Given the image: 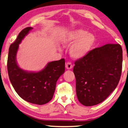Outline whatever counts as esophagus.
Segmentation results:
<instances>
[{
  "label": "esophagus",
  "mask_w": 128,
  "mask_h": 128,
  "mask_svg": "<svg viewBox=\"0 0 128 128\" xmlns=\"http://www.w3.org/2000/svg\"><path fill=\"white\" fill-rule=\"evenodd\" d=\"M66 68L67 70L72 69V68H73V66H72V64H71V62H66Z\"/></svg>",
  "instance_id": "1"
}]
</instances>
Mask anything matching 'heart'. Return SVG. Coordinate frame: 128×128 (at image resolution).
Returning a JSON list of instances; mask_svg holds the SVG:
<instances>
[{
  "mask_svg": "<svg viewBox=\"0 0 128 128\" xmlns=\"http://www.w3.org/2000/svg\"><path fill=\"white\" fill-rule=\"evenodd\" d=\"M95 40L94 35L81 28L70 30L61 39L64 46L73 44L70 50V54L74 59L82 58L87 55L93 46Z\"/></svg>",
  "mask_w": 128,
  "mask_h": 128,
  "instance_id": "heart-1",
  "label": "heart"
}]
</instances>
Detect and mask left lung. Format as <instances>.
Returning <instances> with one entry per match:
<instances>
[{
	"label": "left lung",
	"mask_w": 128,
	"mask_h": 128,
	"mask_svg": "<svg viewBox=\"0 0 128 128\" xmlns=\"http://www.w3.org/2000/svg\"><path fill=\"white\" fill-rule=\"evenodd\" d=\"M122 67V49L120 44H107L90 50L75 62L78 99L84 106L105 100L120 81Z\"/></svg>",
	"instance_id": "left-lung-1"
}]
</instances>
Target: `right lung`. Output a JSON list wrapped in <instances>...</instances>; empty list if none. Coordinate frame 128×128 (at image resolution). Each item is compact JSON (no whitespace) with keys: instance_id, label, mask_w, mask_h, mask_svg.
Returning a JSON list of instances; mask_svg holds the SVG:
<instances>
[{"instance_id":"right-lung-1","label":"right lung","mask_w":128,"mask_h":128,"mask_svg":"<svg viewBox=\"0 0 128 128\" xmlns=\"http://www.w3.org/2000/svg\"><path fill=\"white\" fill-rule=\"evenodd\" d=\"M32 29L27 27L22 30L15 42L10 45L8 71L11 84L22 99L30 103L42 105L53 98L57 80L65 71V60L62 58L48 62L39 72H28L20 68L16 61L19 44Z\"/></svg>"}]
</instances>
